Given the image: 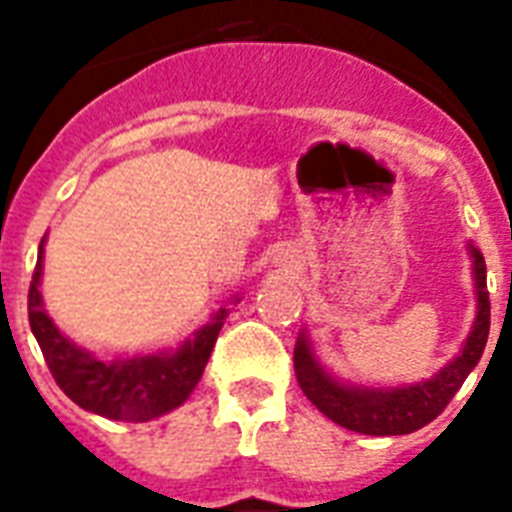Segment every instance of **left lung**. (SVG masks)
Segmentation results:
<instances>
[{"instance_id":"1","label":"left lung","mask_w":512,"mask_h":512,"mask_svg":"<svg viewBox=\"0 0 512 512\" xmlns=\"http://www.w3.org/2000/svg\"><path fill=\"white\" fill-rule=\"evenodd\" d=\"M470 251L472 264H475L472 267L475 288H478V318H475V326H472L459 356L434 378L413 383V386L388 388V391L343 386L318 367L305 334L299 337L297 348H294V372H297L299 388L326 418H332L334 424L345 426L351 432L386 437V434L416 432L443 413L448 402L456 397L461 383L467 380V375L478 367L486 340H489L491 302L489 288H486V261L478 248L470 245Z\"/></svg>"}]
</instances>
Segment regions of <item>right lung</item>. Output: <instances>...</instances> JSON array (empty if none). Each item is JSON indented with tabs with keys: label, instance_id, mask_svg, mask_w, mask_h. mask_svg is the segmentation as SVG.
Returning <instances> with one entry per match:
<instances>
[{
	"label": "right lung",
	"instance_id": "1",
	"mask_svg": "<svg viewBox=\"0 0 512 512\" xmlns=\"http://www.w3.org/2000/svg\"><path fill=\"white\" fill-rule=\"evenodd\" d=\"M42 248L29 286V326L40 343L45 364L53 380L75 405L88 413L113 418V421H151L175 410L197 388L205 364L213 353L218 332L224 326L226 307L218 310L213 324L197 332L180 351L137 359L102 361L83 351L53 326L42 310L40 297Z\"/></svg>",
	"mask_w": 512,
	"mask_h": 512
}]
</instances>
